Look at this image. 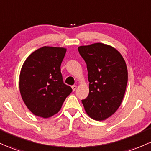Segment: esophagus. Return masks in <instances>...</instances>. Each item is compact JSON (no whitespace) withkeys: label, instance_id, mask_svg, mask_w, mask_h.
Here are the masks:
<instances>
[{"label":"esophagus","instance_id":"esophagus-1","mask_svg":"<svg viewBox=\"0 0 151 151\" xmlns=\"http://www.w3.org/2000/svg\"><path fill=\"white\" fill-rule=\"evenodd\" d=\"M72 88L73 91H75L76 89H77V85H73L72 86Z\"/></svg>","mask_w":151,"mask_h":151}]
</instances>
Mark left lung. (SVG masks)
Instances as JSON below:
<instances>
[{"label": "left lung", "mask_w": 151, "mask_h": 151, "mask_svg": "<svg viewBox=\"0 0 151 151\" xmlns=\"http://www.w3.org/2000/svg\"><path fill=\"white\" fill-rule=\"evenodd\" d=\"M87 64L89 92L82 100L86 112L95 120H104L117 111L127 83L123 57L115 48L102 43L79 46Z\"/></svg>", "instance_id": "left-lung-1"}]
</instances>
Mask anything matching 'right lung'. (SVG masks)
Here are the masks:
<instances>
[{
	"label": "right lung",
	"instance_id": "add662e5",
	"mask_svg": "<svg viewBox=\"0 0 151 151\" xmlns=\"http://www.w3.org/2000/svg\"><path fill=\"white\" fill-rule=\"evenodd\" d=\"M67 49L43 46L26 59L19 77L25 105L34 115L48 118L57 114L72 87L63 82L62 64Z\"/></svg>",
	"mask_w": 151,
	"mask_h": 151
}]
</instances>
